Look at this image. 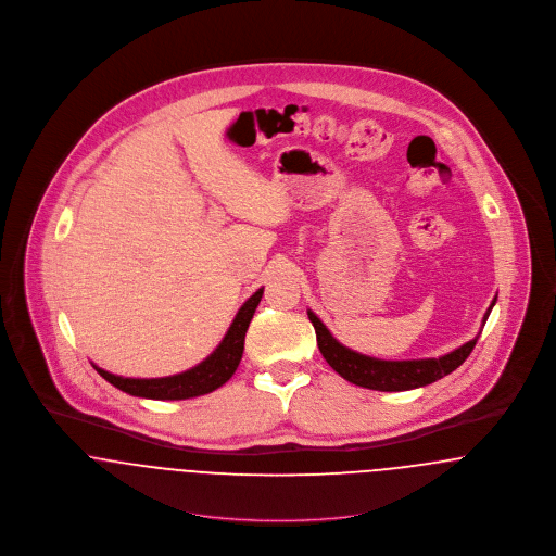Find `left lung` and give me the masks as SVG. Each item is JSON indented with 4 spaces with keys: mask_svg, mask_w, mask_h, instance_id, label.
Instances as JSON below:
<instances>
[{
    "mask_svg": "<svg viewBox=\"0 0 556 556\" xmlns=\"http://www.w3.org/2000/svg\"><path fill=\"white\" fill-rule=\"evenodd\" d=\"M494 304H496V298L492 300L490 308L485 311L481 325H485ZM308 318L315 325L318 351L323 353L325 362L349 383L366 388V390H377V392H406V390L430 386V383L447 377L471 355L477 338L481 333V329H479V333L473 340L465 342L463 346H458L441 357L377 359V357L357 353V351L344 346L342 342H338L313 311H308Z\"/></svg>",
    "mask_w": 556,
    "mask_h": 556,
    "instance_id": "obj_1",
    "label": "left lung"
}]
</instances>
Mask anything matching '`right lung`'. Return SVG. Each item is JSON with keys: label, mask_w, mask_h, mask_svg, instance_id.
Masks as SVG:
<instances>
[{"label": "right lung", "mask_w": 556, "mask_h": 556, "mask_svg": "<svg viewBox=\"0 0 556 556\" xmlns=\"http://www.w3.org/2000/svg\"><path fill=\"white\" fill-rule=\"evenodd\" d=\"M263 298V287L252 293L243 306L239 308L231 327L227 329L220 344L197 366L184 370L179 375L160 377V379H130L111 375L98 366V375L106 379L113 388L137 397H152V400H186V397L203 396L218 388H223L238 370L241 355H243V340L248 325L254 317V311Z\"/></svg>", "instance_id": "add662e5"}]
</instances>
